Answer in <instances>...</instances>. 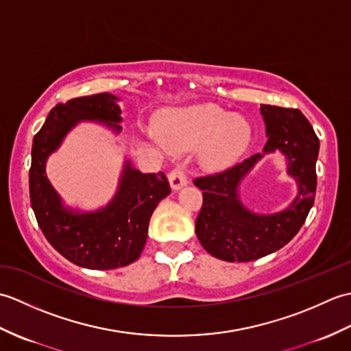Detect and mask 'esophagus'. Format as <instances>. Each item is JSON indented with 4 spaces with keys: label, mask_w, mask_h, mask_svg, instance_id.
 Wrapping results in <instances>:
<instances>
[{
    "label": "esophagus",
    "mask_w": 351,
    "mask_h": 351,
    "mask_svg": "<svg viewBox=\"0 0 351 351\" xmlns=\"http://www.w3.org/2000/svg\"><path fill=\"white\" fill-rule=\"evenodd\" d=\"M169 182L170 187L173 190H180L184 185L189 184V178H187V171L182 166H176L173 170L169 173Z\"/></svg>",
    "instance_id": "1"
}]
</instances>
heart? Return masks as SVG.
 I'll use <instances>...</instances> for the list:
<instances>
[{
	"label": "heart",
	"instance_id": "1",
	"mask_svg": "<svg viewBox=\"0 0 351 351\" xmlns=\"http://www.w3.org/2000/svg\"><path fill=\"white\" fill-rule=\"evenodd\" d=\"M156 136L171 151L197 147L206 169L223 170L235 164L253 140V126L241 114L229 113L215 104L170 108L160 116Z\"/></svg>",
	"mask_w": 351,
	"mask_h": 351
}]
</instances>
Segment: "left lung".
Wrapping results in <instances>:
<instances>
[{"label":"left lung","instance_id":"1","mask_svg":"<svg viewBox=\"0 0 351 351\" xmlns=\"http://www.w3.org/2000/svg\"><path fill=\"white\" fill-rule=\"evenodd\" d=\"M259 111L268 137L264 151L220 173L195 180L204 191L196 235L210 255L228 263H247L282 249L299 232L315 200L319 141L314 128L297 108L261 104ZM274 150L286 155L298 196L283 212L252 213L239 200L237 185L265 153Z\"/></svg>","mask_w":351,"mask_h":351}]
</instances>
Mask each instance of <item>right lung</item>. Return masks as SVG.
<instances>
[{"mask_svg":"<svg viewBox=\"0 0 351 351\" xmlns=\"http://www.w3.org/2000/svg\"><path fill=\"white\" fill-rule=\"evenodd\" d=\"M119 98L111 93L81 96L49 111L33 138L29 200L45 238L60 255L90 270H113L138 259L147 238L149 220L160 200L170 195L166 175L141 173L125 161L119 187L107 206L92 213L66 208L45 171L48 156L57 151L73 126L98 122L121 132Z\"/></svg>","mask_w":351,"mask_h":351,"instance_id":"right-lung-1","label":"right lung"}]
</instances>
